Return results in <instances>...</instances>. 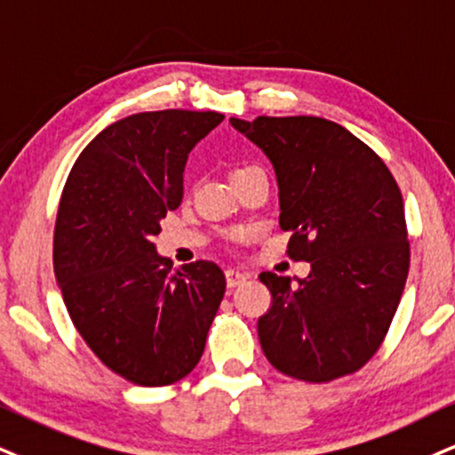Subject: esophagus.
<instances>
[{"instance_id":"obj_1","label":"esophagus","mask_w":455,"mask_h":455,"mask_svg":"<svg viewBox=\"0 0 455 455\" xmlns=\"http://www.w3.org/2000/svg\"><path fill=\"white\" fill-rule=\"evenodd\" d=\"M246 278H249V274H244V272H238V270H228L226 272V280H228L229 289L240 287V284L246 283Z\"/></svg>"}]
</instances>
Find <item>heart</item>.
Here are the masks:
<instances>
[{"label": "heart", "mask_w": 455, "mask_h": 455, "mask_svg": "<svg viewBox=\"0 0 455 455\" xmlns=\"http://www.w3.org/2000/svg\"><path fill=\"white\" fill-rule=\"evenodd\" d=\"M246 168H257V166H240V168H236V171L232 172V175H236V172H240V171H246Z\"/></svg>", "instance_id": "b5f03b06"}]
</instances>
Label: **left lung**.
<instances>
[{"instance_id": "obj_1", "label": "left lung", "mask_w": 455, "mask_h": 455, "mask_svg": "<svg viewBox=\"0 0 455 455\" xmlns=\"http://www.w3.org/2000/svg\"><path fill=\"white\" fill-rule=\"evenodd\" d=\"M276 171L287 253L304 280L259 274L272 306L257 321L280 373L323 384L358 371L379 350L409 272L403 196L375 151L324 117H232Z\"/></svg>"}]
</instances>
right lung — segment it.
Masks as SVG:
<instances>
[{
    "mask_svg": "<svg viewBox=\"0 0 455 455\" xmlns=\"http://www.w3.org/2000/svg\"><path fill=\"white\" fill-rule=\"evenodd\" d=\"M217 111H143L99 132L73 164L54 226V274L77 333L137 386L185 378L226 293L212 261L172 270L151 243L183 200L194 145Z\"/></svg>",
    "mask_w": 455,
    "mask_h": 455,
    "instance_id": "add662e5",
    "label": "right lung"
}]
</instances>
